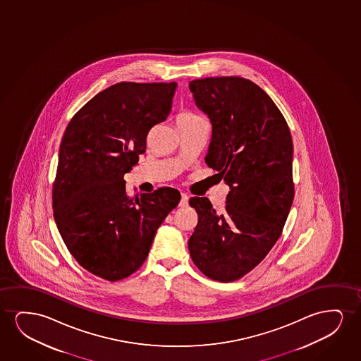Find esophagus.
Returning <instances> with one entry per match:
<instances>
[{"label":"esophagus","instance_id":"esophagus-1","mask_svg":"<svg viewBox=\"0 0 361 361\" xmlns=\"http://www.w3.org/2000/svg\"><path fill=\"white\" fill-rule=\"evenodd\" d=\"M180 207H188V196L186 193L181 195V201H180Z\"/></svg>","mask_w":361,"mask_h":361}]
</instances>
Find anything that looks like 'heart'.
<instances>
[{
    "instance_id": "b5f03b06",
    "label": "heart",
    "mask_w": 361,
    "mask_h": 361,
    "mask_svg": "<svg viewBox=\"0 0 361 361\" xmlns=\"http://www.w3.org/2000/svg\"><path fill=\"white\" fill-rule=\"evenodd\" d=\"M193 116H196V114H191V112H183V114L178 116V118H183V117H193Z\"/></svg>"
}]
</instances>
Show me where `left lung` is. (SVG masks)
Returning <instances> with one entry per match:
<instances>
[{"label":"left lung","instance_id":"8db88e82","mask_svg":"<svg viewBox=\"0 0 361 361\" xmlns=\"http://www.w3.org/2000/svg\"><path fill=\"white\" fill-rule=\"evenodd\" d=\"M190 90L212 124L204 161L229 192L221 212L207 197L190 198L198 223L188 250L206 276L235 281L271 250L291 209V133L276 104L250 80H193Z\"/></svg>","mask_w":361,"mask_h":361}]
</instances>
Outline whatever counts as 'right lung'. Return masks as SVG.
Wrapping results in <instances>:
<instances>
[{
  "label": "right lung",
  "instance_id": "add662e5",
  "mask_svg": "<svg viewBox=\"0 0 361 361\" xmlns=\"http://www.w3.org/2000/svg\"><path fill=\"white\" fill-rule=\"evenodd\" d=\"M176 86L114 85L65 129L53 185L55 222L76 262L104 280L118 281L143 265L158 228L180 202L173 188L128 197L123 178L145 153L149 130L168 118Z\"/></svg>",
  "mask_w": 361,
  "mask_h": 361
}]
</instances>
